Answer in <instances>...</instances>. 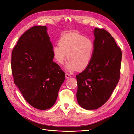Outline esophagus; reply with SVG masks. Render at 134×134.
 <instances>
[{"mask_svg":"<svg viewBox=\"0 0 134 134\" xmlns=\"http://www.w3.org/2000/svg\"><path fill=\"white\" fill-rule=\"evenodd\" d=\"M71 77V76L70 74H67V73L66 74V78L68 79V78H70V77Z\"/></svg>","mask_w":134,"mask_h":134,"instance_id":"esophagus-1","label":"esophagus"}]
</instances>
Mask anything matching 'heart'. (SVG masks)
<instances>
[{
    "mask_svg": "<svg viewBox=\"0 0 134 134\" xmlns=\"http://www.w3.org/2000/svg\"><path fill=\"white\" fill-rule=\"evenodd\" d=\"M95 46L93 40L77 33L64 34L59 41V45L54 46V59L63 64L67 59L65 69L72 72L83 70L88 67L93 59Z\"/></svg>",
    "mask_w": 134,
    "mask_h": 134,
    "instance_id": "obj_1",
    "label": "heart"
}]
</instances>
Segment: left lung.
<instances>
[{
	"instance_id": "obj_1",
	"label": "left lung",
	"mask_w": 134,
	"mask_h": 134,
	"mask_svg": "<svg viewBox=\"0 0 134 134\" xmlns=\"http://www.w3.org/2000/svg\"><path fill=\"white\" fill-rule=\"evenodd\" d=\"M94 54L87 68L76 75L79 105L87 110H94L107 101L120 78L122 51L111 34L96 28Z\"/></svg>"
}]
</instances>
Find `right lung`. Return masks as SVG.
<instances>
[{"label": "right lung", "instance_id": "add662e5", "mask_svg": "<svg viewBox=\"0 0 134 134\" xmlns=\"http://www.w3.org/2000/svg\"><path fill=\"white\" fill-rule=\"evenodd\" d=\"M46 26H34L20 37L11 58L14 83L28 103L40 110L54 105L65 73L53 62Z\"/></svg>", "mask_w": 134, "mask_h": 134}]
</instances>
